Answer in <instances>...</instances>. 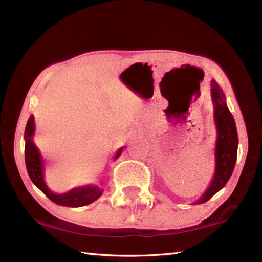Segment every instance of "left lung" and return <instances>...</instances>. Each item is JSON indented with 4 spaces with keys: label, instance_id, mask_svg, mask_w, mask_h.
Returning a JSON list of instances; mask_svg holds the SVG:
<instances>
[{
    "label": "left lung",
    "instance_id": "8db88e82",
    "mask_svg": "<svg viewBox=\"0 0 262 262\" xmlns=\"http://www.w3.org/2000/svg\"><path fill=\"white\" fill-rule=\"evenodd\" d=\"M211 99L214 101V119L217 132L215 145V173L206 193L195 203H205L227 185L237 159L238 134L225 96L214 79L211 81Z\"/></svg>",
    "mask_w": 262,
    "mask_h": 262
}]
</instances>
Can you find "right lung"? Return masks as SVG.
Returning a JSON list of instances; mask_svg holds the SVG:
<instances>
[{
	"label": "right lung",
	"mask_w": 262,
	"mask_h": 262,
	"mask_svg": "<svg viewBox=\"0 0 262 262\" xmlns=\"http://www.w3.org/2000/svg\"><path fill=\"white\" fill-rule=\"evenodd\" d=\"M34 118L31 115L26 123L25 128V164L26 170L30 176L32 183L52 200L56 205L66 206V207H82L90 205L98 199L103 190L96 186H83V187H76L67 193L55 194L47 187L43 180V161L38 148L33 143V134H34ZM122 152V148L118 150L115 154V159L120 156Z\"/></svg>",
	"instance_id": "add662e5"
}]
</instances>
